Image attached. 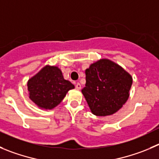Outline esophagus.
<instances>
[{
    "label": "esophagus",
    "instance_id": "obj_1",
    "mask_svg": "<svg viewBox=\"0 0 159 159\" xmlns=\"http://www.w3.org/2000/svg\"><path fill=\"white\" fill-rule=\"evenodd\" d=\"M75 88H76L77 90H80V89H81V84H80V83H77V84H75Z\"/></svg>",
    "mask_w": 159,
    "mask_h": 159
}]
</instances>
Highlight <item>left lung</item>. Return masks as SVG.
<instances>
[{
    "label": "left lung",
    "instance_id": "8db88e82",
    "mask_svg": "<svg viewBox=\"0 0 159 159\" xmlns=\"http://www.w3.org/2000/svg\"><path fill=\"white\" fill-rule=\"evenodd\" d=\"M82 93L93 115L106 116L119 111L129 96L132 76L120 66L106 58L86 69Z\"/></svg>",
    "mask_w": 159,
    "mask_h": 159
}]
</instances>
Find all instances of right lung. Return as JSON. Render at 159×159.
Wrapping results in <instances>:
<instances>
[{"label": "right lung", "instance_id": "obj_1", "mask_svg": "<svg viewBox=\"0 0 159 159\" xmlns=\"http://www.w3.org/2000/svg\"><path fill=\"white\" fill-rule=\"evenodd\" d=\"M30 98L39 108L52 109L59 105L69 90L75 88L65 80L57 66H46L27 83Z\"/></svg>", "mask_w": 159, "mask_h": 159}]
</instances>
